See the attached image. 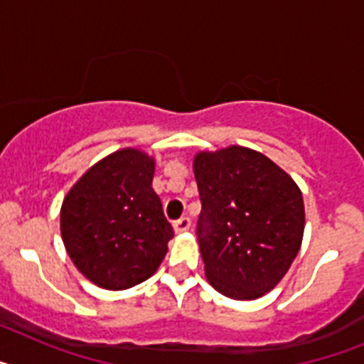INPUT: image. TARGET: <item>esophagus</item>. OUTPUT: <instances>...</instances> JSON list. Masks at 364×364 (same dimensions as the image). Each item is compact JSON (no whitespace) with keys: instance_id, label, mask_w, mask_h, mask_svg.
<instances>
[{"instance_id":"obj_1","label":"esophagus","mask_w":364,"mask_h":364,"mask_svg":"<svg viewBox=\"0 0 364 364\" xmlns=\"http://www.w3.org/2000/svg\"><path fill=\"white\" fill-rule=\"evenodd\" d=\"M189 226H191V220H189L188 217H182L176 222H173V230H175V233H184V231L189 230Z\"/></svg>"}]
</instances>
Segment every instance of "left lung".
I'll list each match as a JSON object with an SVG mask.
<instances>
[{
	"mask_svg": "<svg viewBox=\"0 0 364 364\" xmlns=\"http://www.w3.org/2000/svg\"><path fill=\"white\" fill-rule=\"evenodd\" d=\"M193 171L202 202L197 237L205 277L226 297H262L284 277L301 247V189L268 156L240 146L202 151Z\"/></svg>",
	"mask_w": 364,
	"mask_h": 364,
	"instance_id": "left-lung-1",
	"label": "left lung"
}]
</instances>
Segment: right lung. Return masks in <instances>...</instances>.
Here are the masks:
<instances>
[{
	"mask_svg": "<svg viewBox=\"0 0 364 364\" xmlns=\"http://www.w3.org/2000/svg\"><path fill=\"white\" fill-rule=\"evenodd\" d=\"M154 160L120 149L89 169L63 198L60 228L74 266L105 290L149 279L167 253L173 228L153 191Z\"/></svg>",
	"mask_w": 364,
	"mask_h": 364,
	"instance_id": "right-lung-1",
	"label": "right lung"
}]
</instances>
